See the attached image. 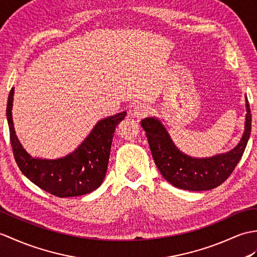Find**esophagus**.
<instances>
[{
    "label": "esophagus",
    "mask_w": 257,
    "mask_h": 257,
    "mask_svg": "<svg viewBox=\"0 0 257 257\" xmlns=\"http://www.w3.org/2000/svg\"><path fill=\"white\" fill-rule=\"evenodd\" d=\"M149 107L146 106L145 104H138L134 107L133 111H131V116L136 118L137 120H140V119L145 118L149 114Z\"/></svg>",
    "instance_id": "esophagus-1"
}]
</instances>
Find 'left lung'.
Returning <instances> with one entry per match:
<instances>
[{
    "mask_svg": "<svg viewBox=\"0 0 257 257\" xmlns=\"http://www.w3.org/2000/svg\"><path fill=\"white\" fill-rule=\"evenodd\" d=\"M245 124L240 142L232 150L210 158H193L183 153L157 117L141 120L150 150L161 174L173 186L185 190H209L221 185L235 169L250 135L252 116L245 96Z\"/></svg>",
    "mask_w": 257,
    "mask_h": 257,
    "instance_id": "obj_1",
    "label": "left lung"
}]
</instances>
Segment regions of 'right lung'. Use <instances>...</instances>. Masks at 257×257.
Returning <instances> with one entry per match:
<instances>
[{
    "instance_id": "add662e5",
    "label": "right lung",
    "mask_w": 257,
    "mask_h": 257,
    "mask_svg": "<svg viewBox=\"0 0 257 257\" xmlns=\"http://www.w3.org/2000/svg\"><path fill=\"white\" fill-rule=\"evenodd\" d=\"M14 87L11 89L7 106L11 145L20 170L29 181L45 192L57 197L85 195L103 183L116 127L127 112L101 119L74 151L60 159L34 158L23 148L15 134L12 107Z\"/></svg>"
}]
</instances>
